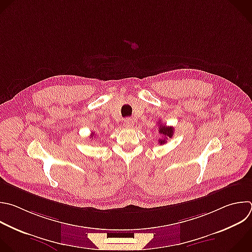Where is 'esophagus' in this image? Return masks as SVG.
Returning a JSON list of instances; mask_svg holds the SVG:
<instances>
[{"instance_id": "esophagus-1", "label": "esophagus", "mask_w": 252, "mask_h": 252, "mask_svg": "<svg viewBox=\"0 0 252 252\" xmlns=\"http://www.w3.org/2000/svg\"><path fill=\"white\" fill-rule=\"evenodd\" d=\"M124 126H125V127H126V128H130V127L134 126V122H133V120H131V119H126V120H125V122H124Z\"/></svg>"}]
</instances>
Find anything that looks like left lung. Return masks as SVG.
<instances>
[{
  "mask_svg": "<svg viewBox=\"0 0 252 252\" xmlns=\"http://www.w3.org/2000/svg\"><path fill=\"white\" fill-rule=\"evenodd\" d=\"M158 126H159L158 131L162 135V138H159L158 142L160 144H164V143L167 142L166 141L167 138H171L173 136V134H174V127L173 126H167L166 125H162L161 122H159Z\"/></svg>",
  "mask_w": 252,
  "mask_h": 252,
  "instance_id": "obj_1",
  "label": "left lung"
}]
</instances>
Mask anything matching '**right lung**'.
<instances>
[{
  "instance_id": "obj_1",
  "label": "right lung",
  "mask_w": 252,
  "mask_h": 252,
  "mask_svg": "<svg viewBox=\"0 0 252 252\" xmlns=\"http://www.w3.org/2000/svg\"><path fill=\"white\" fill-rule=\"evenodd\" d=\"M92 134H93V135H94V132H92Z\"/></svg>"
}]
</instances>
